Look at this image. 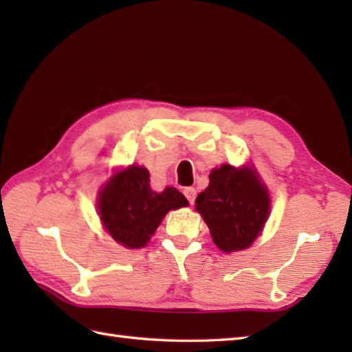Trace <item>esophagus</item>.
I'll return each instance as SVG.
<instances>
[{
	"instance_id": "esophagus-1",
	"label": "esophagus",
	"mask_w": 352,
	"mask_h": 352,
	"mask_svg": "<svg viewBox=\"0 0 352 352\" xmlns=\"http://www.w3.org/2000/svg\"><path fill=\"white\" fill-rule=\"evenodd\" d=\"M183 193H184V197L188 198V201H189L190 204L195 203V198H197V190L195 189H193V188H186L183 190Z\"/></svg>"
}]
</instances>
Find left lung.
Returning a JSON list of instances; mask_svg holds the SVG:
<instances>
[{
  "label": "left lung",
  "instance_id": "left-lung-1",
  "mask_svg": "<svg viewBox=\"0 0 352 352\" xmlns=\"http://www.w3.org/2000/svg\"><path fill=\"white\" fill-rule=\"evenodd\" d=\"M208 178V188L197 197L195 204L213 242L223 252L248 248L267 219V190L250 168L222 164Z\"/></svg>",
  "mask_w": 352,
  "mask_h": 352
}]
</instances>
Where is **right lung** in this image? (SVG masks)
Segmentation results:
<instances>
[{
    "label": "right lung",
    "mask_w": 352,
    "mask_h": 352,
    "mask_svg": "<svg viewBox=\"0 0 352 352\" xmlns=\"http://www.w3.org/2000/svg\"><path fill=\"white\" fill-rule=\"evenodd\" d=\"M188 206L175 188L157 193L149 188V172L130 166L111 178L101 192L98 210L104 227L126 248H142L169 210Z\"/></svg>",
    "instance_id": "obj_1"
}]
</instances>
